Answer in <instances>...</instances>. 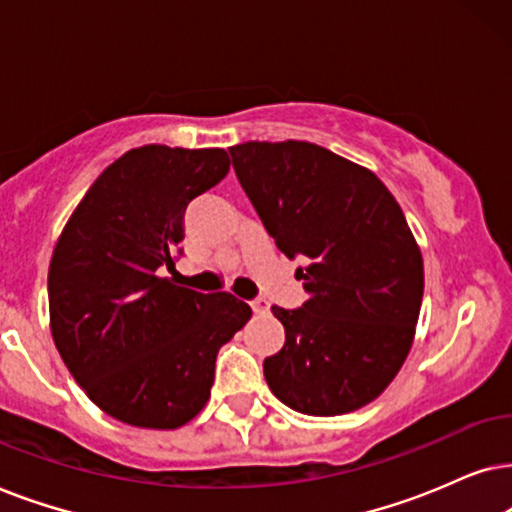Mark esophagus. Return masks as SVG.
<instances>
[{
  "label": "esophagus",
  "mask_w": 512,
  "mask_h": 512,
  "mask_svg": "<svg viewBox=\"0 0 512 512\" xmlns=\"http://www.w3.org/2000/svg\"><path fill=\"white\" fill-rule=\"evenodd\" d=\"M250 306H252V311H255V313H257V316H262V313H267V309H269L267 299H262V297L252 299V302H250Z\"/></svg>",
  "instance_id": "esophagus-1"
}]
</instances>
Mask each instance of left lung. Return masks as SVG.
<instances>
[{
  "label": "left lung",
  "instance_id": "obj_1",
  "mask_svg": "<svg viewBox=\"0 0 512 512\" xmlns=\"http://www.w3.org/2000/svg\"><path fill=\"white\" fill-rule=\"evenodd\" d=\"M243 192L309 299L271 306L285 344L264 358L281 403L335 417L372 403L412 349L424 262L398 201L372 170L311 142L229 147Z\"/></svg>",
  "mask_w": 512,
  "mask_h": 512
}]
</instances>
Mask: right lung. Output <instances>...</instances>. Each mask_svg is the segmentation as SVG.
Wrapping results in <instances>:
<instances>
[{
    "label": "right lung",
    "mask_w": 512,
    "mask_h": 512,
    "mask_svg": "<svg viewBox=\"0 0 512 512\" xmlns=\"http://www.w3.org/2000/svg\"><path fill=\"white\" fill-rule=\"evenodd\" d=\"M224 149L145 145L102 170L67 220L49 267L51 335L88 398L140 428H177L210 398L217 351L252 309L175 269L185 210L229 173Z\"/></svg>",
    "instance_id": "add662e5"
}]
</instances>
